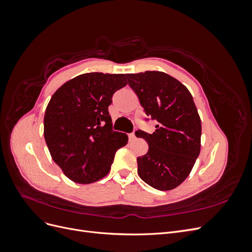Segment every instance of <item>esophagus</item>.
I'll return each mask as SVG.
<instances>
[{
	"label": "esophagus",
	"mask_w": 252,
	"mask_h": 252,
	"mask_svg": "<svg viewBox=\"0 0 252 252\" xmlns=\"http://www.w3.org/2000/svg\"><path fill=\"white\" fill-rule=\"evenodd\" d=\"M135 139V134H134V132H132V133H129V140L130 141H133Z\"/></svg>",
	"instance_id": "esophagus-1"
}]
</instances>
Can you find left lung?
<instances>
[{
	"label": "left lung",
	"instance_id": "8db88e82",
	"mask_svg": "<svg viewBox=\"0 0 252 252\" xmlns=\"http://www.w3.org/2000/svg\"><path fill=\"white\" fill-rule=\"evenodd\" d=\"M126 78L146 116L157 122L154 133L135 131L148 143L147 154L136 158L139 177L158 190H171L185 181L200 155L202 125L192 95L164 72Z\"/></svg>",
	"mask_w": 252,
	"mask_h": 252
}]
</instances>
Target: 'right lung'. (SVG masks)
Masks as SVG:
<instances>
[{
    "label": "right lung",
    "mask_w": 252,
    "mask_h": 252,
    "mask_svg": "<svg viewBox=\"0 0 252 252\" xmlns=\"http://www.w3.org/2000/svg\"><path fill=\"white\" fill-rule=\"evenodd\" d=\"M125 74L84 73L61 86L47 105L44 138L55 163L79 184L103 179L128 136L112 129L108 106Z\"/></svg>",
    "instance_id": "right-lung-1"
}]
</instances>
